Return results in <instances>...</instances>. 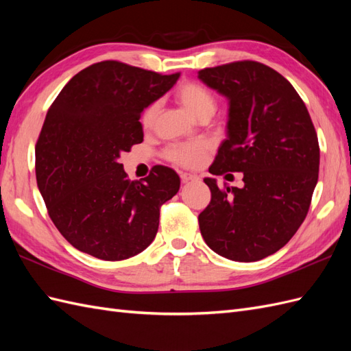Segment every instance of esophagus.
<instances>
[{
    "label": "esophagus",
    "mask_w": 351,
    "mask_h": 351,
    "mask_svg": "<svg viewBox=\"0 0 351 351\" xmlns=\"http://www.w3.org/2000/svg\"><path fill=\"white\" fill-rule=\"evenodd\" d=\"M180 178H182L183 183H187V182H192V180H196L197 176L189 174V173H182V174H180Z\"/></svg>",
    "instance_id": "1"
}]
</instances>
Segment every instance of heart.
I'll return each mask as SVG.
<instances>
[{
    "label": "heart",
    "instance_id": "obj_1",
    "mask_svg": "<svg viewBox=\"0 0 351 351\" xmlns=\"http://www.w3.org/2000/svg\"><path fill=\"white\" fill-rule=\"evenodd\" d=\"M177 98L184 107L195 114L196 117H204L205 114H214L217 110V99L209 89L202 86L196 82H184L177 89ZM159 111V102H152L149 107H146L142 112L141 121L143 127H151L156 119ZM206 151L205 142H186V143H173L169 145L164 156L169 162L180 167H196L202 162V158Z\"/></svg>",
    "mask_w": 351,
    "mask_h": 351
}]
</instances>
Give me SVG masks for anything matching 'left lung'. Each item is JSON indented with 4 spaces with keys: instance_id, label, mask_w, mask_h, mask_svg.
Returning <instances> with one entry per match:
<instances>
[{
    "instance_id": "8db88e82",
    "label": "left lung",
    "mask_w": 351,
    "mask_h": 351,
    "mask_svg": "<svg viewBox=\"0 0 351 351\" xmlns=\"http://www.w3.org/2000/svg\"><path fill=\"white\" fill-rule=\"evenodd\" d=\"M230 101L228 137L209 173H243L244 187L219 189L199 214L202 237L215 253L254 262L284 247L304 221L319 173V143L299 93L278 71L258 61H234L199 71Z\"/></svg>"
}]
</instances>
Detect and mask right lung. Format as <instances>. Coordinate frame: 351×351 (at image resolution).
<instances>
[{"mask_svg":"<svg viewBox=\"0 0 351 351\" xmlns=\"http://www.w3.org/2000/svg\"><path fill=\"white\" fill-rule=\"evenodd\" d=\"M178 77L107 60L79 71L52 102L35 147L36 182L73 247L123 261L154 241L159 209L178 192L180 177L155 165L130 182L119 158L143 142L142 111Z\"/></svg>","mask_w":351,"mask_h":351,"instance_id":"right-lung-1","label":"right lung"}]
</instances>
